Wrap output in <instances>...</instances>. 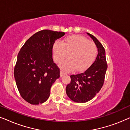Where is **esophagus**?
<instances>
[{
	"instance_id": "1",
	"label": "esophagus",
	"mask_w": 130,
	"mask_h": 130,
	"mask_svg": "<svg viewBox=\"0 0 130 130\" xmlns=\"http://www.w3.org/2000/svg\"><path fill=\"white\" fill-rule=\"evenodd\" d=\"M66 73H65L63 70H61V71H60V76H61V77L66 75Z\"/></svg>"
}]
</instances>
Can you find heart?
<instances>
[{
  "instance_id": "heart-1",
  "label": "heart",
  "mask_w": 130,
  "mask_h": 130,
  "mask_svg": "<svg viewBox=\"0 0 130 130\" xmlns=\"http://www.w3.org/2000/svg\"><path fill=\"white\" fill-rule=\"evenodd\" d=\"M54 58L61 63L67 57L69 59L63 62L61 66L65 71L76 68L77 71L88 68L97 56L98 48L95 43L81 35H72L64 39V41H56L53 47Z\"/></svg>"
}]
</instances>
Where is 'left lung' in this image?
Masks as SVG:
<instances>
[{
    "label": "left lung",
    "instance_id": "left-lung-1",
    "mask_svg": "<svg viewBox=\"0 0 130 130\" xmlns=\"http://www.w3.org/2000/svg\"><path fill=\"white\" fill-rule=\"evenodd\" d=\"M87 34L96 45L98 54L88 69L80 73L70 76V83L67 85L66 91L71 100L77 103L88 102L100 91L108 67L104 47L93 35Z\"/></svg>",
    "mask_w": 130,
    "mask_h": 130
}]
</instances>
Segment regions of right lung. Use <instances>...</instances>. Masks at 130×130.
I'll return each mask as SVG.
<instances>
[{"label": "right lung", "instance_id": "add662e5", "mask_svg": "<svg viewBox=\"0 0 130 130\" xmlns=\"http://www.w3.org/2000/svg\"><path fill=\"white\" fill-rule=\"evenodd\" d=\"M64 34L41 30L30 37L19 51L14 77L21 96L29 104L45 102L51 86L60 77V69L53 60V47L55 41Z\"/></svg>", "mask_w": 130, "mask_h": 130}]
</instances>
